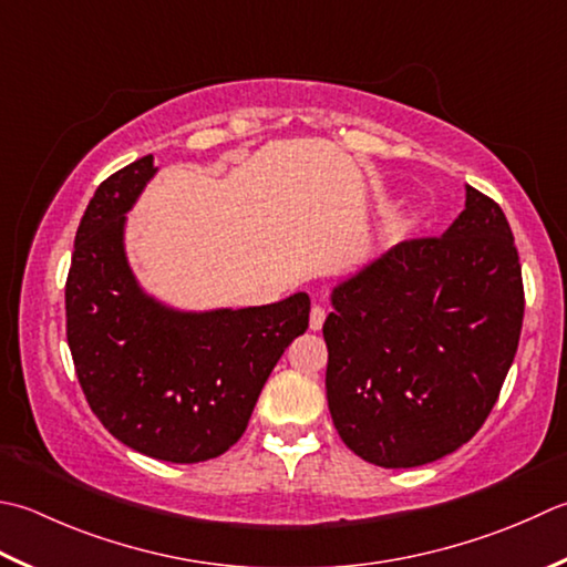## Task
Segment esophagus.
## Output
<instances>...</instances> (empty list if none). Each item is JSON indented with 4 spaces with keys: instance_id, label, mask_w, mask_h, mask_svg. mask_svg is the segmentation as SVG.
Wrapping results in <instances>:
<instances>
[{
    "instance_id": "34e87169",
    "label": "esophagus",
    "mask_w": 567,
    "mask_h": 567,
    "mask_svg": "<svg viewBox=\"0 0 567 567\" xmlns=\"http://www.w3.org/2000/svg\"><path fill=\"white\" fill-rule=\"evenodd\" d=\"M324 319H327V309H324V307H319V305H315V307H312V312H309V329L319 331L321 327H324Z\"/></svg>"
}]
</instances>
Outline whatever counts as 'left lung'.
Here are the masks:
<instances>
[{
  "label": "left lung",
  "mask_w": 567,
  "mask_h": 567,
  "mask_svg": "<svg viewBox=\"0 0 567 567\" xmlns=\"http://www.w3.org/2000/svg\"><path fill=\"white\" fill-rule=\"evenodd\" d=\"M327 401L339 437L385 470L470 442L512 369L524 282L502 206L467 186L437 238L398 243L331 292Z\"/></svg>",
  "instance_id": "left-lung-1"
}]
</instances>
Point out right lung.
<instances>
[{"mask_svg": "<svg viewBox=\"0 0 567 567\" xmlns=\"http://www.w3.org/2000/svg\"><path fill=\"white\" fill-rule=\"evenodd\" d=\"M157 174L147 154L95 188L65 280V337L95 417L147 457L194 464L236 445L285 349L309 327V295L182 312L140 287L125 214Z\"/></svg>", "mask_w": 567, "mask_h": 567, "instance_id": "obj_1", "label": "right lung"}]
</instances>
